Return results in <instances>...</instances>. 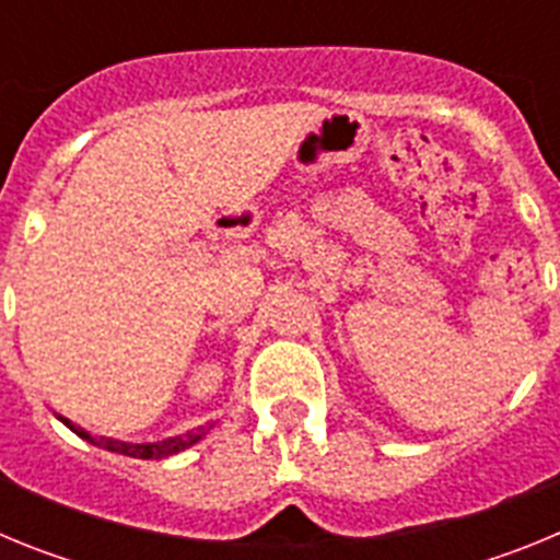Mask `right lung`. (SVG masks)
<instances>
[{"label":"right lung","instance_id":"obj_1","mask_svg":"<svg viewBox=\"0 0 560 560\" xmlns=\"http://www.w3.org/2000/svg\"><path fill=\"white\" fill-rule=\"evenodd\" d=\"M61 420L78 434V438L89 440V443H95V446L106 448V452H117V454H126V457H140V459H162V457H171V454H179L185 452V448H190L192 443H199V440L210 432V427H199L187 434H179V438L162 440V443H120V440H112V438H95V434H89L86 429L75 427V423L67 418Z\"/></svg>","mask_w":560,"mask_h":560}]
</instances>
